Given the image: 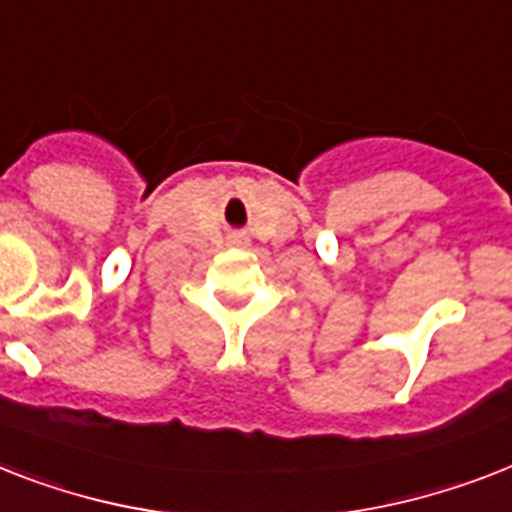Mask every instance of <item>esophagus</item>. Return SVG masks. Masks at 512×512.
<instances>
[{"label": "esophagus", "instance_id": "1", "mask_svg": "<svg viewBox=\"0 0 512 512\" xmlns=\"http://www.w3.org/2000/svg\"><path fill=\"white\" fill-rule=\"evenodd\" d=\"M234 244H242V239H234Z\"/></svg>", "mask_w": 512, "mask_h": 512}]
</instances>
